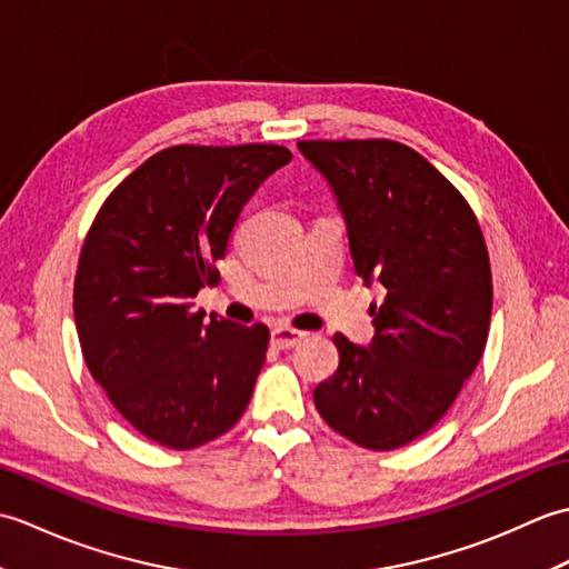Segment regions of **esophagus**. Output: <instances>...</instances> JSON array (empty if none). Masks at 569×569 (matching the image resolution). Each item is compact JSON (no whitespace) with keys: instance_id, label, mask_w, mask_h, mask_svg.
Masks as SVG:
<instances>
[{"instance_id":"34e87169","label":"esophagus","mask_w":569,"mask_h":569,"mask_svg":"<svg viewBox=\"0 0 569 569\" xmlns=\"http://www.w3.org/2000/svg\"><path fill=\"white\" fill-rule=\"evenodd\" d=\"M306 335L308 332H303V330H293V328H288V325H278V328L271 330V345L278 349H291V347L303 342Z\"/></svg>"}]
</instances>
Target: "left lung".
<instances>
[{
  "label": "left lung",
  "mask_w": 569,
  "mask_h": 569,
  "mask_svg": "<svg viewBox=\"0 0 569 569\" xmlns=\"http://www.w3.org/2000/svg\"><path fill=\"white\" fill-rule=\"evenodd\" d=\"M340 208L355 271L379 283L369 347L335 335L340 367L312 398L332 430L396 450L438 422L485 355L491 269L475 212L398 141H300Z\"/></svg>",
  "instance_id": "8db88e82"
}]
</instances>
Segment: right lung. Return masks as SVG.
I'll use <instances>...</instances> for the list:
<instances>
[{
    "mask_svg": "<svg viewBox=\"0 0 569 569\" xmlns=\"http://www.w3.org/2000/svg\"><path fill=\"white\" fill-rule=\"evenodd\" d=\"M293 159L276 143L171 147L104 200L82 244L72 310L82 357L143 438L192 450L244 413L269 328L192 310L247 200Z\"/></svg>",
    "mask_w": 569,
    "mask_h": 569,
    "instance_id": "1",
    "label": "right lung"
}]
</instances>
